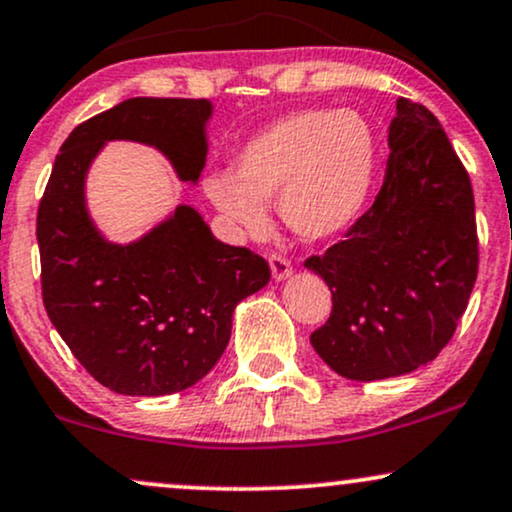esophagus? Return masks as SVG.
Here are the masks:
<instances>
[{
  "label": "esophagus",
  "instance_id": "1",
  "mask_svg": "<svg viewBox=\"0 0 512 512\" xmlns=\"http://www.w3.org/2000/svg\"><path fill=\"white\" fill-rule=\"evenodd\" d=\"M269 267H272V276L276 281H284L291 276V262L284 255H269Z\"/></svg>",
  "mask_w": 512,
  "mask_h": 512
}]
</instances>
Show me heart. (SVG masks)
Returning a JSON list of instances; mask_svg holds the SVG:
<instances>
[{"instance_id":"obj_1","label":"heart","mask_w":512,"mask_h":512,"mask_svg":"<svg viewBox=\"0 0 512 512\" xmlns=\"http://www.w3.org/2000/svg\"><path fill=\"white\" fill-rule=\"evenodd\" d=\"M378 134L358 110H298L260 129L236 151V173L216 170L204 195L233 231L255 236L276 197L281 221L303 240L354 226L378 175Z\"/></svg>"}]
</instances>
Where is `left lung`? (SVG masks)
I'll return each instance as SVG.
<instances>
[{
    "label": "left lung",
    "mask_w": 512,
    "mask_h": 512,
    "mask_svg": "<svg viewBox=\"0 0 512 512\" xmlns=\"http://www.w3.org/2000/svg\"><path fill=\"white\" fill-rule=\"evenodd\" d=\"M387 144L373 207L342 243L305 260L332 291L330 320L310 344L358 383L433 361L455 334L479 269L472 182L436 115L399 98Z\"/></svg>",
    "instance_id": "left-lung-1"
}]
</instances>
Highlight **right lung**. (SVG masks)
I'll return each mask as SVG.
<instances>
[{
    "label": "right lung",
    "instance_id": "add662e5",
    "mask_svg": "<svg viewBox=\"0 0 512 512\" xmlns=\"http://www.w3.org/2000/svg\"><path fill=\"white\" fill-rule=\"evenodd\" d=\"M204 98H129L81 122L62 144L38 207L48 317L76 361L117 395L187 390L216 366L236 305L269 281V264L221 243L180 204L129 245L108 243L86 209V173L105 142L156 146L180 180L207 163Z\"/></svg>",
    "mask_w": 512,
    "mask_h": 512
}]
</instances>
